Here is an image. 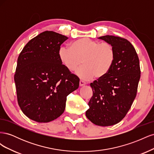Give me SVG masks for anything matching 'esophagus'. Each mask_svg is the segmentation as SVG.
Instances as JSON below:
<instances>
[{
    "label": "esophagus",
    "mask_w": 154,
    "mask_h": 154,
    "mask_svg": "<svg viewBox=\"0 0 154 154\" xmlns=\"http://www.w3.org/2000/svg\"><path fill=\"white\" fill-rule=\"evenodd\" d=\"M85 84H86V83H85L84 81H83V80H80V87L84 86Z\"/></svg>",
    "instance_id": "obj_1"
}]
</instances>
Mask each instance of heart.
Wrapping results in <instances>:
<instances>
[{
  "instance_id": "obj_1",
  "label": "heart",
  "mask_w": 154,
  "mask_h": 154,
  "mask_svg": "<svg viewBox=\"0 0 154 154\" xmlns=\"http://www.w3.org/2000/svg\"><path fill=\"white\" fill-rule=\"evenodd\" d=\"M59 57L62 64L69 71L76 72L83 80H91L94 76L102 78L109 72L114 63L116 53L112 45L101 43L87 38L74 40L70 48L63 47L59 51Z\"/></svg>"
}]
</instances>
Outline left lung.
<instances>
[{
	"label": "left lung",
	"instance_id": "obj_1",
	"mask_svg": "<svg viewBox=\"0 0 154 154\" xmlns=\"http://www.w3.org/2000/svg\"><path fill=\"white\" fill-rule=\"evenodd\" d=\"M98 38L113 46L116 58L109 72L91 83L93 96L85 114L94 124L107 127L127 114L136 96L141 71L136 49L129 41L112 35Z\"/></svg>",
	"mask_w": 154,
	"mask_h": 154
}]
</instances>
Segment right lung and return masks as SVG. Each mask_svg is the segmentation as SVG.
I'll return each mask as SVG.
<instances>
[{
	"mask_svg": "<svg viewBox=\"0 0 154 154\" xmlns=\"http://www.w3.org/2000/svg\"><path fill=\"white\" fill-rule=\"evenodd\" d=\"M68 38L46 31L31 39L17 60L15 80L18 103L27 117L48 123L61 116L67 96L79 87L80 79L59 57L60 45Z\"/></svg>",
	"mask_w": 154,
	"mask_h": 154,
	"instance_id": "right-lung-1",
	"label": "right lung"
}]
</instances>
